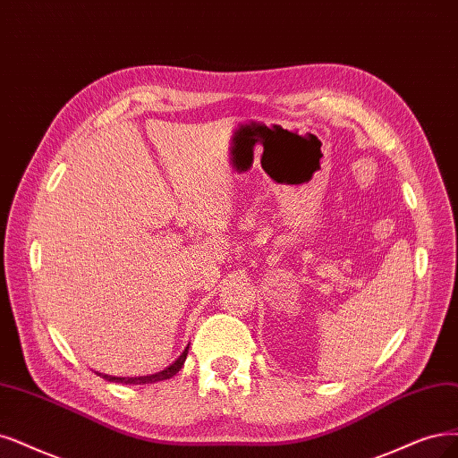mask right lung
<instances>
[{
    "label": "right lung",
    "mask_w": 458,
    "mask_h": 458,
    "mask_svg": "<svg viewBox=\"0 0 458 458\" xmlns=\"http://www.w3.org/2000/svg\"><path fill=\"white\" fill-rule=\"evenodd\" d=\"M186 354H189V347H186L184 351H182V354L181 357L169 366V368H165V369H162V371H158V374H152V376H143V377H113V376H101L104 379H107V381H113V383H123V385H145V383H157V381H164V379H169V377H174L177 371L182 368V364H184V360H186Z\"/></svg>",
    "instance_id": "obj_1"
}]
</instances>
